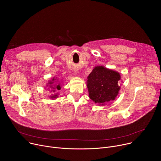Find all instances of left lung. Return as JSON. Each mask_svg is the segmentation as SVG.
Instances as JSON below:
<instances>
[{
	"mask_svg": "<svg viewBox=\"0 0 161 161\" xmlns=\"http://www.w3.org/2000/svg\"><path fill=\"white\" fill-rule=\"evenodd\" d=\"M89 97L99 104L113 101L119 94V73L103 67H96L88 76ZM102 104V105H103Z\"/></svg>",
	"mask_w": 161,
	"mask_h": 161,
	"instance_id": "obj_1",
	"label": "left lung"
}]
</instances>
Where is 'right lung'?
Masks as SVG:
<instances>
[{
  "label": "right lung",
  "instance_id": "right-lung-1",
  "mask_svg": "<svg viewBox=\"0 0 161 161\" xmlns=\"http://www.w3.org/2000/svg\"><path fill=\"white\" fill-rule=\"evenodd\" d=\"M55 80V79L53 78V79H52V81H49V83H48V84H50V86L51 87V88H53L54 90L55 89H57V90H60V83H57L56 85H55V86L53 87V83H54V81ZM47 86H48V85H47ZM55 92V90H52V91H51V92ZM57 97H58V96H57V94H55L54 96H50V98H52V99H56Z\"/></svg>",
  "mask_w": 161,
  "mask_h": 161
}]
</instances>
